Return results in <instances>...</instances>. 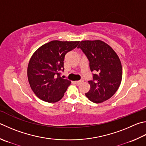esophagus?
<instances>
[{
  "label": "esophagus",
  "instance_id": "obj_1",
  "mask_svg": "<svg viewBox=\"0 0 146 146\" xmlns=\"http://www.w3.org/2000/svg\"><path fill=\"white\" fill-rule=\"evenodd\" d=\"M82 82V80H79V81H75V84L76 85H79Z\"/></svg>",
  "mask_w": 146,
  "mask_h": 146
}]
</instances>
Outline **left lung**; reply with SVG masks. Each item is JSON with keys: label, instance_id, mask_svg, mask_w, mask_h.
Returning <instances> with one entry per match:
<instances>
[{"label": "left lung", "instance_id": "obj_1", "mask_svg": "<svg viewBox=\"0 0 146 146\" xmlns=\"http://www.w3.org/2000/svg\"><path fill=\"white\" fill-rule=\"evenodd\" d=\"M80 48L89 60L91 71H95L91 88L85 95L95 103L110 98L120 86L123 76L121 60L112 47L101 40L82 41Z\"/></svg>", "mask_w": 146, "mask_h": 146}]
</instances>
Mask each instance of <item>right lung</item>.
Returning <instances> with one entry per match:
<instances>
[{"label": "right lung", "mask_w": 146, "mask_h": 146, "mask_svg": "<svg viewBox=\"0 0 146 146\" xmlns=\"http://www.w3.org/2000/svg\"><path fill=\"white\" fill-rule=\"evenodd\" d=\"M78 43L54 40L34 53L28 64L27 76L32 90L39 99L55 103L64 96L71 81L60 77V71H64L66 54Z\"/></svg>", "instance_id": "1"}]
</instances>
